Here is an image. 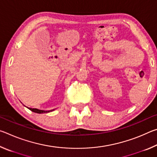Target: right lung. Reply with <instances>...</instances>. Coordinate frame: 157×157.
Listing matches in <instances>:
<instances>
[{
    "mask_svg": "<svg viewBox=\"0 0 157 157\" xmlns=\"http://www.w3.org/2000/svg\"><path fill=\"white\" fill-rule=\"evenodd\" d=\"M29 109L30 111H33L34 113H48V112H50V111H54L55 109L53 110H50V111H44V110H40V109H32V108H28Z\"/></svg>",
    "mask_w": 157,
    "mask_h": 157,
    "instance_id": "add662e5",
    "label": "right lung"
}]
</instances>
